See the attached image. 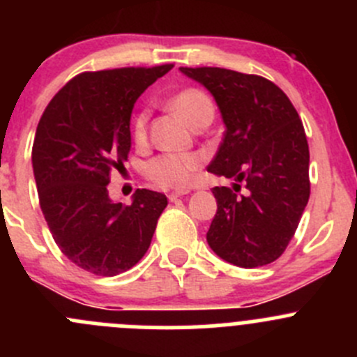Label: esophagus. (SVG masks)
Instances as JSON below:
<instances>
[{
	"mask_svg": "<svg viewBox=\"0 0 357 357\" xmlns=\"http://www.w3.org/2000/svg\"><path fill=\"white\" fill-rule=\"evenodd\" d=\"M183 195H186V192H171L167 195V199L171 200V202H174V200H178V199H181Z\"/></svg>",
	"mask_w": 357,
	"mask_h": 357,
	"instance_id": "esophagus-1",
	"label": "esophagus"
}]
</instances>
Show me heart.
Instances as JSON below:
<instances>
[{
    "mask_svg": "<svg viewBox=\"0 0 357 357\" xmlns=\"http://www.w3.org/2000/svg\"><path fill=\"white\" fill-rule=\"evenodd\" d=\"M171 107L192 126L202 115L214 114L211 98L197 88H186L179 91L171 100ZM146 135H149V110H143L135 119L136 143H145ZM200 164L202 157L199 153H160L146 164L145 174L157 185L181 190L192 181L193 172L200 167Z\"/></svg>",
    "mask_w": 357,
    "mask_h": 357,
    "instance_id": "b5f03b06",
    "label": "heart"
}]
</instances>
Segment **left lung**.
<instances>
[{
  "mask_svg": "<svg viewBox=\"0 0 357 357\" xmlns=\"http://www.w3.org/2000/svg\"><path fill=\"white\" fill-rule=\"evenodd\" d=\"M179 70L211 91L226 126L207 171L235 179L212 188L207 243L229 264L259 268L285 252L307 205L309 146L289 96L268 79L219 67ZM243 182L248 192L236 193Z\"/></svg>",
  "mask_w": 357,
  "mask_h": 357,
  "instance_id": "1",
  "label": "left lung"
}]
</instances>
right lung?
<instances>
[{
  "label": "right lung",
  "instance_id": "add662e5",
  "mask_svg": "<svg viewBox=\"0 0 357 357\" xmlns=\"http://www.w3.org/2000/svg\"><path fill=\"white\" fill-rule=\"evenodd\" d=\"M172 63L82 72L52 98L36 129L32 169L39 205L62 254L84 271L115 276L149 250L164 193L136 190L131 205L112 202L110 171L128 160L131 114Z\"/></svg>",
  "mask_w": 357,
  "mask_h": 357
}]
</instances>
